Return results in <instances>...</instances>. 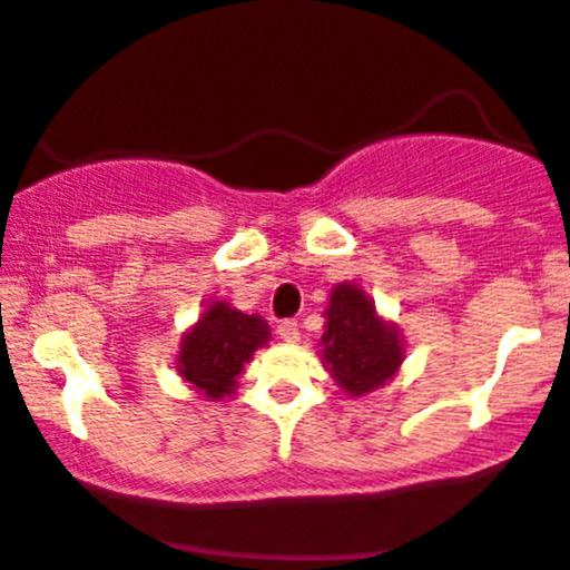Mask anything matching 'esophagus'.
I'll list each match as a JSON object with an SVG mask.
<instances>
[{"label": "esophagus", "instance_id": "esophagus-1", "mask_svg": "<svg viewBox=\"0 0 570 570\" xmlns=\"http://www.w3.org/2000/svg\"><path fill=\"white\" fill-rule=\"evenodd\" d=\"M278 336L284 342H297L301 340V325H297L295 320H284V323L278 325Z\"/></svg>", "mask_w": 570, "mask_h": 570}]
</instances>
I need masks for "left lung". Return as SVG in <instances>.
Here are the masks:
<instances>
[{"label":"left lung","instance_id":"obj_1","mask_svg":"<svg viewBox=\"0 0 570 570\" xmlns=\"http://www.w3.org/2000/svg\"><path fill=\"white\" fill-rule=\"evenodd\" d=\"M323 328L320 358L345 395H370L401 370L406 356L401 328L375 312L373 297L356 281L331 289Z\"/></svg>","mask_w":570,"mask_h":570}]
</instances>
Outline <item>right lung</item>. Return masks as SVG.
<instances>
[{"mask_svg": "<svg viewBox=\"0 0 570 570\" xmlns=\"http://www.w3.org/2000/svg\"><path fill=\"white\" fill-rule=\"evenodd\" d=\"M269 342L262 314L239 312L228 301H208L195 325L180 336L175 370L206 401H225L239 390V373Z\"/></svg>", "mask_w": 570, "mask_h": 570, "instance_id": "right-lung-1", "label": "right lung"}]
</instances>
